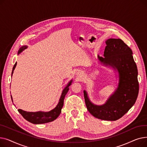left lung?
Segmentation results:
<instances>
[{
    "label": "left lung",
    "instance_id": "obj_1",
    "mask_svg": "<svg viewBox=\"0 0 147 147\" xmlns=\"http://www.w3.org/2000/svg\"><path fill=\"white\" fill-rule=\"evenodd\" d=\"M104 57L98 55L100 63L113 68L119 74L118 86L105 104L92 103L84 90L85 104L89 112L96 118L115 121L123 117L135 104L138 95V69L132 51L120 38L105 41Z\"/></svg>",
    "mask_w": 147,
    "mask_h": 147
}]
</instances>
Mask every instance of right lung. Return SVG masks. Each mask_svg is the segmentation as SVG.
Instances as JSON below:
<instances>
[{
	"mask_svg": "<svg viewBox=\"0 0 147 147\" xmlns=\"http://www.w3.org/2000/svg\"><path fill=\"white\" fill-rule=\"evenodd\" d=\"M27 48V46H23L21 48H20L18 52V55L22 52L24 49ZM17 65V62L15 63L13 68H12V76L13 73L14 69L16 67ZM73 82V80H71L68 82L67 85L65 86V88L63 89V92H62L61 95L60 96L58 104L52 110L48 111V112H44V111H37V112H28L22 110L21 109H18V112L22 115V117H24L26 120L28 121L33 123V124H43V123H49L51 121H52L55 120L60 114L61 112V109L63 107L64 105V98L67 94V92L69 90V86L71 85V83ZM11 96L12 101L13 102L12 97Z\"/></svg>",
	"mask_w": 147,
	"mask_h": 147,
	"instance_id": "add662e5",
	"label": "right lung"
}]
</instances>
